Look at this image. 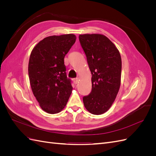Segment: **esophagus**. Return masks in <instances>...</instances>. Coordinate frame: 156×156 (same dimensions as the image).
I'll return each instance as SVG.
<instances>
[{
    "label": "esophagus",
    "instance_id": "34e87169",
    "mask_svg": "<svg viewBox=\"0 0 156 156\" xmlns=\"http://www.w3.org/2000/svg\"><path fill=\"white\" fill-rule=\"evenodd\" d=\"M78 81H79L78 78H75V79H73V83H74L75 84H77Z\"/></svg>",
    "mask_w": 156,
    "mask_h": 156
}]
</instances>
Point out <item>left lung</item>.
<instances>
[{"label":"left lung","mask_w":156,"mask_h":156,"mask_svg":"<svg viewBox=\"0 0 156 156\" xmlns=\"http://www.w3.org/2000/svg\"><path fill=\"white\" fill-rule=\"evenodd\" d=\"M79 38L92 73V91L88 96L83 97L84 105L92 114L102 115L109 109L120 89V52L103 34H80Z\"/></svg>","instance_id":"left-lung-1"}]
</instances>
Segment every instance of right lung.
Listing matches in <instances>:
<instances>
[{"instance_id":"add662e5","label":"right lung","mask_w":156,"mask_h":156,"mask_svg":"<svg viewBox=\"0 0 156 156\" xmlns=\"http://www.w3.org/2000/svg\"><path fill=\"white\" fill-rule=\"evenodd\" d=\"M75 40L73 34L46 37L30 53L28 70L32 91L40 107L49 114L62 111L72 94L64 57Z\"/></svg>"}]
</instances>
